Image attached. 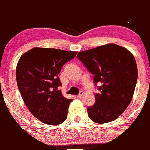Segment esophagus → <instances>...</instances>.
Returning <instances> with one entry per match:
<instances>
[{"mask_svg": "<svg viewBox=\"0 0 150 150\" xmlns=\"http://www.w3.org/2000/svg\"><path fill=\"white\" fill-rule=\"evenodd\" d=\"M83 91H81L80 92H79V94L78 95H77V97H78L79 98H81L83 97Z\"/></svg>", "mask_w": 150, "mask_h": 150, "instance_id": "1", "label": "esophagus"}]
</instances>
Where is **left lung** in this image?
Listing matches in <instances>:
<instances>
[{"mask_svg": "<svg viewBox=\"0 0 150 150\" xmlns=\"http://www.w3.org/2000/svg\"><path fill=\"white\" fill-rule=\"evenodd\" d=\"M77 58L94 74V83L102 86L95 103L88 108L90 120L103 124L116 120L132 101L138 79L134 55L126 48L107 44L81 51Z\"/></svg>", "mask_w": 150, "mask_h": 150, "instance_id": "obj_1", "label": "left lung"}]
</instances>
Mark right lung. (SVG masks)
I'll return each instance as SVG.
<instances>
[{
	"instance_id": "add662e5",
	"label": "right lung",
	"mask_w": 150,
	"mask_h": 150,
	"mask_svg": "<svg viewBox=\"0 0 150 150\" xmlns=\"http://www.w3.org/2000/svg\"><path fill=\"white\" fill-rule=\"evenodd\" d=\"M51 48L35 47L18 61L16 79L24 103L33 115L49 125L62 123L72 99L62 95L58 77L62 67L77 54Z\"/></svg>"
}]
</instances>
